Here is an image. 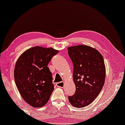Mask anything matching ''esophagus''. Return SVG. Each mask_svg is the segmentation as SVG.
Returning a JSON list of instances; mask_svg holds the SVG:
<instances>
[{
    "label": "esophagus",
    "mask_w": 125,
    "mask_h": 125,
    "mask_svg": "<svg viewBox=\"0 0 125 125\" xmlns=\"http://www.w3.org/2000/svg\"><path fill=\"white\" fill-rule=\"evenodd\" d=\"M56 86L58 87H61V88H63L64 87V82H60L56 83Z\"/></svg>",
    "instance_id": "1"
}]
</instances>
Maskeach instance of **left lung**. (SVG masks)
Wrapping results in <instances>:
<instances>
[{
  "instance_id": "left-lung-1",
  "label": "left lung",
  "mask_w": 125,
  "mask_h": 125,
  "mask_svg": "<svg viewBox=\"0 0 125 125\" xmlns=\"http://www.w3.org/2000/svg\"><path fill=\"white\" fill-rule=\"evenodd\" d=\"M68 54L73 64L74 94L69 96L73 106L90 105L100 93L105 83L106 70L102 55L96 49L86 45L69 47Z\"/></svg>"
}]
</instances>
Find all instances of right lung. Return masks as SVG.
<instances>
[{
    "label": "right lung",
    "mask_w": 125,
    "mask_h": 125,
    "mask_svg": "<svg viewBox=\"0 0 125 125\" xmlns=\"http://www.w3.org/2000/svg\"><path fill=\"white\" fill-rule=\"evenodd\" d=\"M58 51L35 46L23 52L15 63L14 80L22 98L32 106L40 108L49 100L54 85L49 62Z\"/></svg>",
    "instance_id": "1"
}]
</instances>
